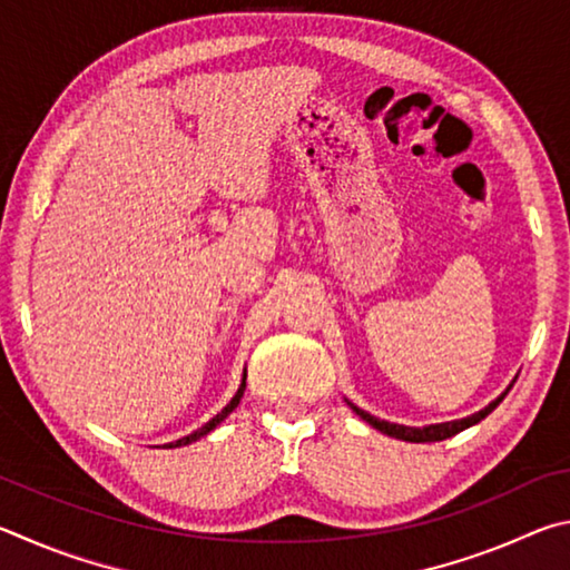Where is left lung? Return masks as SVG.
<instances>
[{
  "label": "left lung",
  "mask_w": 570,
  "mask_h": 570,
  "mask_svg": "<svg viewBox=\"0 0 570 570\" xmlns=\"http://www.w3.org/2000/svg\"><path fill=\"white\" fill-rule=\"evenodd\" d=\"M503 397H505V393H503L501 397H495V401H493L491 405H488V407H483V411H478L475 415H468V417H463V421L438 423V425H425V428H411V425L387 423V421H381V417H375V415H371V413L361 411V407L353 405V403H347V405H351L353 411L363 417V421H367V423H371L373 428H377V431L385 433V435H393V438H397V441H411V443H435V441H445V438H451V435H455V433H461V431H465V428H471V425H475V423H481L488 413H493V411H495L498 403H501Z\"/></svg>",
  "instance_id": "obj_1"
}]
</instances>
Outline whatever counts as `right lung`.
<instances>
[{
	"mask_svg": "<svg viewBox=\"0 0 570 570\" xmlns=\"http://www.w3.org/2000/svg\"><path fill=\"white\" fill-rule=\"evenodd\" d=\"M243 393H245V381H243V385H239V391L235 393V397L233 401H229L223 411H219L213 421L209 423H205L203 428H199V431H195V433H189V435H185V438H179V441H175V443H169L167 448H179V445H187V443H193V441H197V438H203V435H207L209 431H213V428L219 423V421H225V417L235 411V407L239 405V397H243Z\"/></svg>",
	"mask_w": 570,
	"mask_h": 570,
	"instance_id": "add662e5",
	"label": "right lung"
}]
</instances>
